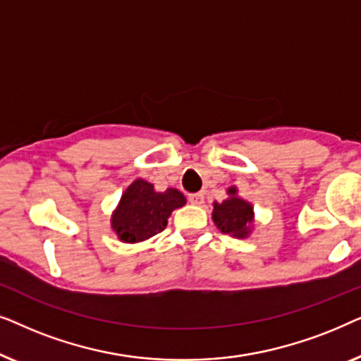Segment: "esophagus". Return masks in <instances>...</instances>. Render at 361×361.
I'll return each mask as SVG.
<instances>
[{
    "instance_id": "1",
    "label": "esophagus",
    "mask_w": 361,
    "mask_h": 361,
    "mask_svg": "<svg viewBox=\"0 0 361 361\" xmlns=\"http://www.w3.org/2000/svg\"><path fill=\"white\" fill-rule=\"evenodd\" d=\"M189 202H190V204H194V205H202V204H204V194H202V192H197V194H190Z\"/></svg>"
}]
</instances>
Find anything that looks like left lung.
I'll list each match as a JSON object with an SVG mask.
<instances>
[{
  "instance_id": "8db88e82",
  "label": "left lung",
  "mask_w": 361,
  "mask_h": 361,
  "mask_svg": "<svg viewBox=\"0 0 361 361\" xmlns=\"http://www.w3.org/2000/svg\"><path fill=\"white\" fill-rule=\"evenodd\" d=\"M230 199L214 204V221L219 228L226 235L245 238L250 233V224L253 221V209L248 202L235 197L236 189L230 187Z\"/></svg>"
}]
</instances>
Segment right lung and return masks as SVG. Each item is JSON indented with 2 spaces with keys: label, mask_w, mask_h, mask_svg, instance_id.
<instances>
[{
  "label": "right lung",
  "mask_w": 361,
  "mask_h": 361,
  "mask_svg": "<svg viewBox=\"0 0 361 361\" xmlns=\"http://www.w3.org/2000/svg\"><path fill=\"white\" fill-rule=\"evenodd\" d=\"M185 204L176 189L156 192L149 182L137 179L128 187L113 215L111 225L123 241H142L166 228L171 212Z\"/></svg>",
  "instance_id": "1"
}]
</instances>
